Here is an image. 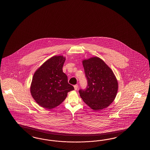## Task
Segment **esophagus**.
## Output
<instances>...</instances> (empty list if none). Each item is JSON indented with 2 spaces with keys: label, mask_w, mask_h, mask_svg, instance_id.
Returning <instances> with one entry per match:
<instances>
[{
  "label": "esophagus",
  "mask_w": 150,
  "mask_h": 150,
  "mask_svg": "<svg viewBox=\"0 0 150 150\" xmlns=\"http://www.w3.org/2000/svg\"><path fill=\"white\" fill-rule=\"evenodd\" d=\"M78 85H74V88L75 90H76V89H78Z\"/></svg>",
  "instance_id": "34e87169"
}]
</instances>
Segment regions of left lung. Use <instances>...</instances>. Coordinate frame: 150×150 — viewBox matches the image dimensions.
<instances>
[{"label": "left lung", "instance_id": "left-lung-1", "mask_svg": "<svg viewBox=\"0 0 150 150\" xmlns=\"http://www.w3.org/2000/svg\"><path fill=\"white\" fill-rule=\"evenodd\" d=\"M87 80L86 89H80L83 102L94 110L108 107L114 100L118 90V83L112 69L98 57L83 61Z\"/></svg>", "mask_w": 150, "mask_h": 150}]
</instances>
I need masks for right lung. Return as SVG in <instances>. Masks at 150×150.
Listing matches in <instances>:
<instances>
[{
  "label": "right lung",
  "instance_id": "add662e5",
  "mask_svg": "<svg viewBox=\"0 0 150 150\" xmlns=\"http://www.w3.org/2000/svg\"><path fill=\"white\" fill-rule=\"evenodd\" d=\"M65 58L55 56L45 62L33 77L30 93L38 105L47 109L54 108L64 101L67 93L74 90L63 72Z\"/></svg>",
  "mask_w": 150,
  "mask_h": 150
}]
</instances>
